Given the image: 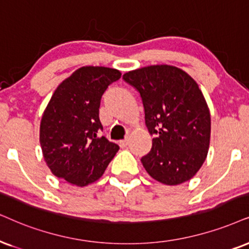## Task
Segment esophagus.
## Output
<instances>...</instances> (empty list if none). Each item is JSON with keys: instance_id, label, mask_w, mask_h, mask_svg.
Instances as JSON below:
<instances>
[{"instance_id": "esophagus-1", "label": "esophagus", "mask_w": 249, "mask_h": 249, "mask_svg": "<svg viewBox=\"0 0 249 249\" xmlns=\"http://www.w3.org/2000/svg\"><path fill=\"white\" fill-rule=\"evenodd\" d=\"M119 144H121V147H123V148H124V147H126L127 144H128V139H127V138H126V139L122 140L121 142H119Z\"/></svg>"}]
</instances>
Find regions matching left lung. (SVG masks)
<instances>
[{
  "mask_svg": "<svg viewBox=\"0 0 249 249\" xmlns=\"http://www.w3.org/2000/svg\"><path fill=\"white\" fill-rule=\"evenodd\" d=\"M123 79L142 99L144 123L155 134L141 159L148 175L164 185L190 180L206 161L210 143V112L193 78L172 65H149L128 71Z\"/></svg>",
  "mask_w": 249,
  "mask_h": 249,
  "instance_id": "8db88e82",
  "label": "left lung"
}]
</instances>
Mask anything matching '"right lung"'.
Returning <instances> with one entry per match:
<instances>
[{"label": "right lung", "mask_w": 249, "mask_h": 249, "mask_svg": "<svg viewBox=\"0 0 249 249\" xmlns=\"http://www.w3.org/2000/svg\"><path fill=\"white\" fill-rule=\"evenodd\" d=\"M121 75L116 69L83 67L55 89L41 118L40 144L57 178L87 186L102 177L118 152V144L100 137L99 108L103 93Z\"/></svg>", "instance_id": "right-lung-1"}]
</instances>
